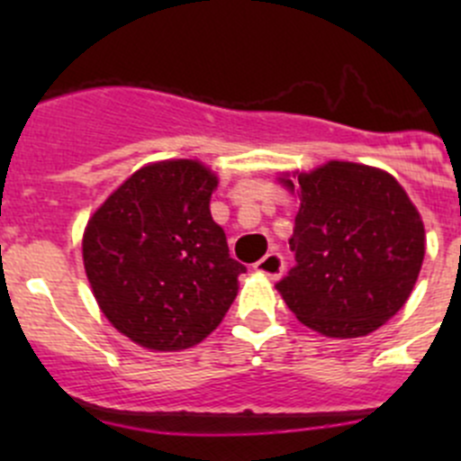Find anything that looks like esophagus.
<instances>
[{
	"instance_id": "34e87169",
	"label": "esophagus",
	"mask_w": 461,
	"mask_h": 461,
	"mask_svg": "<svg viewBox=\"0 0 461 461\" xmlns=\"http://www.w3.org/2000/svg\"><path fill=\"white\" fill-rule=\"evenodd\" d=\"M254 269H257L260 276H267L272 278V281H276V278H281L283 269H285V263H283L281 254L272 252V254H265V257L254 265Z\"/></svg>"
}]
</instances>
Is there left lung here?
Here are the masks:
<instances>
[{"mask_svg": "<svg viewBox=\"0 0 461 461\" xmlns=\"http://www.w3.org/2000/svg\"><path fill=\"white\" fill-rule=\"evenodd\" d=\"M276 180L301 201L290 239L296 267L276 283L287 308L330 339L379 330L408 301L426 254L406 189L379 167L348 160Z\"/></svg>", "mask_w": 461, "mask_h": 461, "instance_id": "1", "label": "left lung"}]
</instances>
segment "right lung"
I'll return each mask as SVG.
<instances>
[{
	"instance_id": "add662e5",
	"label": "right lung",
	"mask_w": 461,
	"mask_h": 461,
	"mask_svg": "<svg viewBox=\"0 0 461 461\" xmlns=\"http://www.w3.org/2000/svg\"><path fill=\"white\" fill-rule=\"evenodd\" d=\"M216 185L201 160L149 162L88 218L82 258L93 296L147 350L196 346L234 303L245 267L209 212Z\"/></svg>"
}]
</instances>
